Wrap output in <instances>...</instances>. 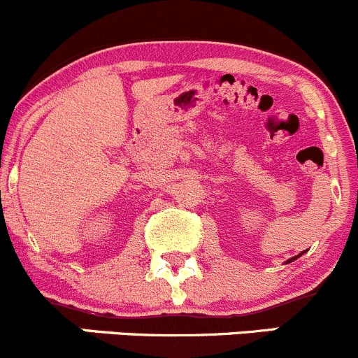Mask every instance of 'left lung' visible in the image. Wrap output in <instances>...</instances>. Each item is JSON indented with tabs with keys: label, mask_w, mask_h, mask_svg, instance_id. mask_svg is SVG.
I'll return each instance as SVG.
<instances>
[{
	"label": "left lung",
	"mask_w": 358,
	"mask_h": 358,
	"mask_svg": "<svg viewBox=\"0 0 358 358\" xmlns=\"http://www.w3.org/2000/svg\"><path fill=\"white\" fill-rule=\"evenodd\" d=\"M301 255H303V252H301ZM301 255H298V256H301ZM298 256H294V258H291V259H296V258H298ZM291 259H289V262H291ZM289 262H287V263H289Z\"/></svg>",
	"instance_id": "obj_1"
}]
</instances>
